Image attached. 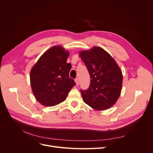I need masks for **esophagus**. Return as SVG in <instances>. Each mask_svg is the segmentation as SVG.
Segmentation results:
<instances>
[{
  "label": "esophagus",
  "instance_id": "esophagus-1",
  "mask_svg": "<svg viewBox=\"0 0 153 153\" xmlns=\"http://www.w3.org/2000/svg\"><path fill=\"white\" fill-rule=\"evenodd\" d=\"M75 82L76 84V85H79V80L78 78H76L75 79Z\"/></svg>",
  "mask_w": 153,
  "mask_h": 153
}]
</instances>
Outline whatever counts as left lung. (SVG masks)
I'll return each instance as SVG.
<instances>
[{
  "mask_svg": "<svg viewBox=\"0 0 153 153\" xmlns=\"http://www.w3.org/2000/svg\"><path fill=\"white\" fill-rule=\"evenodd\" d=\"M91 77L86 91H81L83 101L96 110H107L113 106L121 94L123 75L114 58L103 48L94 46L79 51Z\"/></svg>",
  "mask_w": 153,
  "mask_h": 153,
  "instance_id": "8db88e82",
  "label": "left lung"
}]
</instances>
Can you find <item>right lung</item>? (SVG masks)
I'll return each mask as SVG.
<instances>
[{"label": "right lung", "instance_id": "obj_1", "mask_svg": "<svg viewBox=\"0 0 153 153\" xmlns=\"http://www.w3.org/2000/svg\"><path fill=\"white\" fill-rule=\"evenodd\" d=\"M68 50L59 45L52 46L40 57L30 71L31 90L36 100L45 107L64 102L76 83L70 78L71 68L67 63Z\"/></svg>", "mask_w": 153, "mask_h": 153}]
</instances>
